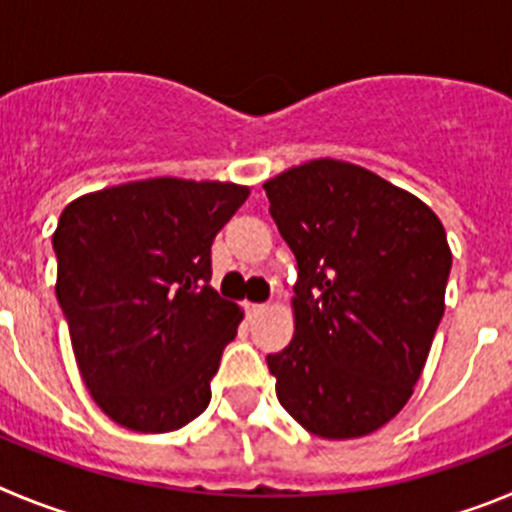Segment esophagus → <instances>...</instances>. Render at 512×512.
I'll use <instances>...</instances> for the list:
<instances>
[{
	"mask_svg": "<svg viewBox=\"0 0 512 512\" xmlns=\"http://www.w3.org/2000/svg\"><path fill=\"white\" fill-rule=\"evenodd\" d=\"M245 311L250 319H255V316H260V313L267 311V303H245Z\"/></svg>",
	"mask_w": 512,
	"mask_h": 512,
	"instance_id": "obj_1",
	"label": "esophagus"
}]
</instances>
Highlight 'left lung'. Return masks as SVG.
I'll use <instances>...</instances> for the list:
<instances>
[{
    "mask_svg": "<svg viewBox=\"0 0 512 512\" xmlns=\"http://www.w3.org/2000/svg\"><path fill=\"white\" fill-rule=\"evenodd\" d=\"M262 188L298 262L296 334L267 354L280 405L321 439L372 434L413 395L444 316V224L344 160H311Z\"/></svg>",
    "mask_w": 512,
    "mask_h": 512,
    "instance_id": "obj_1",
    "label": "left lung"
}]
</instances>
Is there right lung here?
<instances>
[{
	"instance_id": "add662e5",
	"label": "right lung",
	"mask_w": 512,
	"mask_h": 512,
	"mask_svg": "<svg viewBox=\"0 0 512 512\" xmlns=\"http://www.w3.org/2000/svg\"><path fill=\"white\" fill-rule=\"evenodd\" d=\"M250 188L150 178L86 193L58 219L55 296L91 398L165 434L206 411L242 308L209 285L211 242Z\"/></svg>"
}]
</instances>
